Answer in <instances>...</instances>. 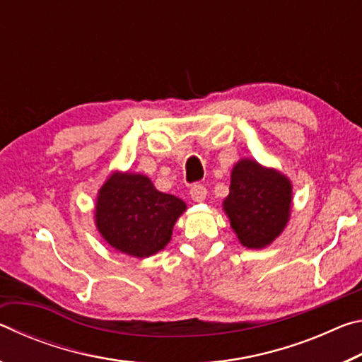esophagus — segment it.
<instances>
[{
    "mask_svg": "<svg viewBox=\"0 0 362 362\" xmlns=\"http://www.w3.org/2000/svg\"><path fill=\"white\" fill-rule=\"evenodd\" d=\"M189 194H192L193 201H196V203H201V201L206 199L207 189L203 185H199V183H194V185L189 188Z\"/></svg>",
    "mask_w": 362,
    "mask_h": 362,
    "instance_id": "1",
    "label": "esophagus"
}]
</instances>
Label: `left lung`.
Here are the masks:
<instances>
[{
	"label": "left lung",
	"mask_w": 362,
	"mask_h": 362,
	"mask_svg": "<svg viewBox=\"0 0 362 362\" xmlns=\"http://www.w3.org/2000/svg\"><path fill=\"white\" fill-rule=\"evenodd\" d=\"M292 185L278 170L241 159L231 170L223 211L233 231L247 249H263L283 233L291 216Z\"/></svg>",
	"instance_id": "left-lung-1"
}]
</instances>
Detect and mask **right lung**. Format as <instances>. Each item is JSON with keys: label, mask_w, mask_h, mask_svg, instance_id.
<instances>
[{"label": "right lung", "mask_w": 362, "mask_h": 362, "mask_svg": "<svg viewBox=\"0 0 362 362\" xmlns=\"http://www.w3.org/2000/svg\"><path fill=\"white\" fill-rule=\"evenodd\" d=\"M185 209L180 198L158 192L146 175L115 173L99 189L95 225L118 252L144 259L166 247Z\"/></svg>", "instance_id": "1"}]
</instances>
